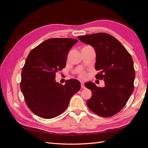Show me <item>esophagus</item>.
<instances>
[{
    "label": "esophagus",
    "instance_id": "1",
    "mask_svg": "<svg viewBox=\"0 0 148 148\" xmlns=\"http://www.w3.org/2000/svg\"><path fill=\"white\" fill-rule=\"evenodd\" d=\"M81 87H82V89H84V88H85V86H84V83H83V82H82V83H81Z\"/></svg>",
    "mask_w": 148,
    "mask_h": 148
}]
</instances>
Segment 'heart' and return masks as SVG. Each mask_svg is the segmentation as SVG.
Listing matches in <instances>:
<instances>
[{
    "mask_svg": "<svg viewBox=\"0 0 148 148\" xmlns=\"http://www.w3.org/2000/svg\"><path fill=\"white\" fill-rule=\"evenodd\" d=\"M87 77V75L84 71H82L78 75V77L81 79H85Z\"/></svg>",
    "mask_w": 148,
    "mask_h": 148,
    "instance_id": "b5f03b06",
    "label": "heart"
}]
</instances>
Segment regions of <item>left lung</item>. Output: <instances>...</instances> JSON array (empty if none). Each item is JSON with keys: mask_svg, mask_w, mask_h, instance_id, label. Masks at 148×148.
Here are the masks:
<instances>
[{"mask_svg": "<svg viewBox=\"0 0 148 148\" xmlns=\"http://www.w3.org/2000/svg\"><path fill=\"white\" fill-rule=\"evenodd\" d=\"M78 38L95 49V69L99 71L96 78L105 82L103 88L92 82L84 84L92 93L87 106L101 117L113 116L123 108L134 89L135 71L132 57L122 44L109 34L98 33Z\"/></svg>", "mask_w": 148, "mask_h": 148, "instance_id": "obj_1", "label": "left lung"}]
</instances>
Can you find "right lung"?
I'll list each match as a JSON object with an SVG mask.
<instances>
[{"label":"right lung","instance_id":"1","mask_svg":"<svg viewBox=\"0 0 148 148\" xmlns=\"http://www.w3.org/2000/svg\"><path fill=\"white\" fill-rule=\"evenodd\" d=\"M78 40L52 38L34 47L26 58L21 71L20 89L28 108L39 117L52 119L68 107L81 85L75 79L65 85L56 82V73L65 68L67 55Z\"/></svg>","mask_w":148,"mask_h":148}]
</instances>
